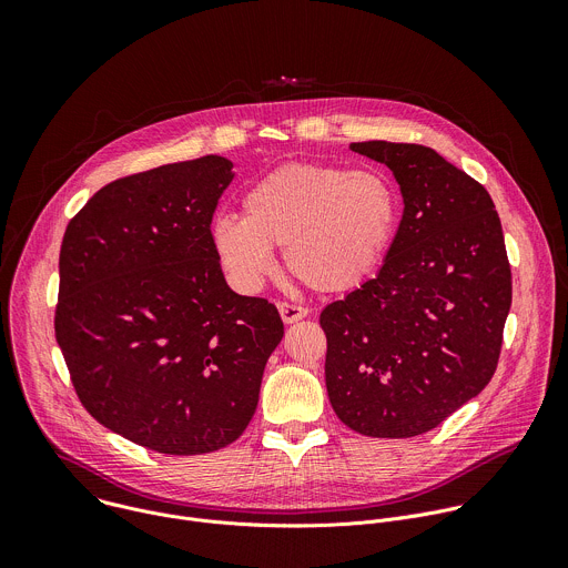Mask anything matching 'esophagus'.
<instances>
[{"mask_svg":"<svg viewBox=\"0 0 568 568\" xmlns=\"http://www.w3.org/2000/svg\"><path fill=\"white\" fill-rule=\"evenodd\" d=\"M278 312H281V318L285 323H296L303 316H307V307H301V305H294V303H278Z\"/></svg>","mask_w":568,"mask_h":568,"instance_id":"1","label":"esophagus"}]
</instances>
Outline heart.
Segmentation results:
<instances>
[{"label":"heart","mask_w":568,"mask_h":568,"mask_svg":"<svg viewBox=\"0 0 568 568\" xmlns=\"http://www.w3.org/2000/svg\"><path fill=\"white\" fill-rule=\"evenodd\" d=\"M397 226V193L375 169L285 164L242 197V215L220 213L209 240L231 283L256 292L274 274V247L316 292H351L382 263Z\"/></svg>","instance_id":"1"}]
</instances>
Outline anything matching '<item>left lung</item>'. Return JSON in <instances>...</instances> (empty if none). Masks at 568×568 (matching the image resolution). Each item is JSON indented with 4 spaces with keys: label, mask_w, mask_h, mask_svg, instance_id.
Instances as JSON below:
<instances>
[{
    "label": "left lung",
    "mask_w": 568,
    "mask_h": 568,
    "mask_svg": "<svg viewBox=\"0 0 568 568\" xmlns=\"http://www.w3.org/2000/svg\"><path fill=\"white\" fill-rule=\"evenodd\" d=\"M388 166L404 211L377 276L321 312L335 414L371 438L438 427L493 379L513 303L490 193L436 150L362 141Z\"/></svg>",
    "instance_id": "1"
}]
</instances>
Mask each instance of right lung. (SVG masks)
Here are the masks:
<instances>
[{"instance_id":"1","label":"right lung","mask_w":568,"mask_h":568,"mask_svg":"<svg viewBox=\"0 0 568 568\" xmlns=\"http://www.w3.org/2000/svg\"><path fill=\"white\" fill-rule=\"evenodd\" d=\"M231 169L206 154L116 180L62 237L55 342L73 388L103 427L159 454L240 438L283 339L278 310L235 294L211 247Z\"/></svg>"}]
</instances>
